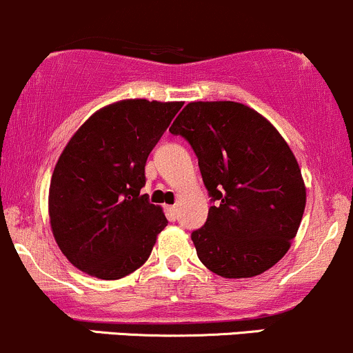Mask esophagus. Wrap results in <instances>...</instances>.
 <instances>
[{
    "instance_id": "34e87169",
    "label": "esophagus",
    "mask_w": 353,
    "mask_h": 353,
    "mask_svg": "<svg viewBox=\"0 0 353 353\" xmlns=\"http://www.w3.org/2000/svg\"><path fill=\"white\" fill-rule=\"evenodd\" d=\"M166 212H168V217H170V219L175 221L176 217H178V209H176L175 205H168V207H166Z\"/></svg>"
}]
</instances>
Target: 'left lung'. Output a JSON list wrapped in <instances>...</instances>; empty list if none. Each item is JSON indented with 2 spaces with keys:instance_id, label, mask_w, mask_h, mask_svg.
Listing matches in <instances>:
<instances>
[{
  "instance_id": "1",
  "label": "left lung",
  "mask_w": 353,
  "mask_h": 353,
  "mask_svg": "<svg viewBox=\"0 0 353 353\" xmlns=\"http://www.w3.org/2000/svg\"><path fill=\"white\" fill-rule=\"evenodd\" d=\"M170 132L188 141L210 195L209 216L192 232L214 274L246 279L274 267L296 238L306 187L284 137L236 101H192Z\"/></svg>"
}]
</instances>
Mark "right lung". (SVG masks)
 <instances>
[{
  "label": "right lung",
  "instance_id": "obj_1",
  "mask_svg": "<svg viewBox=\"0 0 353 353\" xmlns=\"http://www.w3.org/2000/svg\"><path fill=\"white\" fill-rule=\"evenodd\" d=\"M181 105L117 101L95 112L64 148L50 180L49 217L57 246L76 268L117 281L150 258L168 221L141 195L144 166Z\"/></svg>",
  "mask_w": 353,
  "mask_h": 353
}]
</instances>
